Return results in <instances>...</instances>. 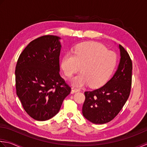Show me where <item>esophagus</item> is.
I'll use <instances>...</instances> for the list:
<instances>
[{"label":"esophagus","mask_w":147,"mask_h":147,"mask_svg":"<svg viewBox=\"0 0 147 147\" xmlns=\"http://www.w3.org/2000/svg\"><path fill=\"white\" fill-rule=\"evenodd\" d=\"M79 91L80 89L78 88H77L76 86H72V88H71V92H77Z\"/></svg>","instance_id":"esophagus-1"}]
</instances>
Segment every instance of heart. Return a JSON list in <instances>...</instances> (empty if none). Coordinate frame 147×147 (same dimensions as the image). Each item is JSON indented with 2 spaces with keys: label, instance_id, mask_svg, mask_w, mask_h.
<instances>
[{
  "label": "heart",
  "instance_id": "heart-1",
  "mask_svg": "<svg viewBox=\"0 0 147 147\" xmlns=\"http://www.w3.org/2000/svg\"><path fill=\"white\" fill-rule=\"evenodd\" d=\"M115 54L103 45L86 42L75 47L74 54L67 53L63 57L61 68L66 76L71 77L79 71L82 73L70 79L76 86L89 84L92 88L104 85L114 69Z\"/></svg>",
  "mask_w": 147,
  "mask_h": 147
}]
</instances>
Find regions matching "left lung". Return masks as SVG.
I'll list each match as a JSON object with an SVG mask.
<instances>
[{
	"label": "left lung",
	"mask_w": 147,
	"mask_h": 147,
	"mask_svg": "<svg viewBox=\"0 0 147 147\" xmlns=\"http://www.w3.org/2000/svg\"><path fill=\"white\" fill-rule=\"evenodd\" d=\"M121 61L112 79L101 88L84 92L82 114L94 124L107 123L114 119L129 96L133 63L126 50L119 45Z\"/></svg>",
	"instance_id": "obj_1"
}]
</instances>
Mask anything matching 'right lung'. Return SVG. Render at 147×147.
Wrapping results in <instances>:
<instances>
[{"label":"right lung","instance_id":"add662e5","mask_svg":"<svg viewBox=\"0 0 147 147\" xmlns=\"http://www.w3.org/2000/svg\"><path fill=\"white\" fill-rule=\"evenodd\" d=\"M59 37L46 35L30 42L17 61L16 94L24 110L37 121L58 113L71 87L59 74Z\"/></svg>","mask_w":147,"mask_h":147}]
</instances>
